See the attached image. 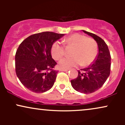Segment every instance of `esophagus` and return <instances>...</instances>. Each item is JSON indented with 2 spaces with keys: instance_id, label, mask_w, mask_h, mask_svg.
I'll use <instances>...</instances> for the list:
<instances>
[{
  "instance_id": "34e87169",
  "label": "esophagus",
  "mask_w": 125,
  "mask_h": 125,
  "mask_svg": "<svg viewBox=\"0 0 125 125\" xmlns=\"http://www.w3.org/2000/svg\"><path fill=\"white\" fill-rule=\"evenodd\" d=\"M69 69H61V71L67 72V71H69Z\"/></svg>"
}]
</instances>
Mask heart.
I'll return each mask as SVG.
<instances>
[{
  "label": "heart",
  "mask_w": 125,
  "mask_h": 125,
  "mask_svg": "<svg viewBox=\"0 0 125 125\" xmlns=\"http://www.w3.org/2000/svg\"><path fill=\"white\" fill-rule=\"evenodd\" d=\"M63 43L66 48H72L70 55L71 58H63L59 62L62 69H69L81 64L87 66L94 62L97 56L98 48L96 41L79 33H74L64 39ZM53 58L59 60L64 54L63 46L59 42H55L51 48Z\"/></svg>",
  "instance_id": "heart-1"
}]
</instances>
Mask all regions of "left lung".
Returning <instances> with one entry per match:
<instances>
[{
    "mask_svg": "<svg viewBox=\"0 0 125 125\" xmlns=\"http://www.w3.org/2000/svg\"><path fill=\"white\" fill-rule=\"evenodd\" d=\"M96 42L98 53L94 62L86 68L78 71V76L71 80L73 88L82 94H91L96 91L104 83L110 74L111 57L108 47L98 36L82 30Z\"/></svg>",
    "mask_w": 125,
    "mask_h": 125,
    "instance_id": "left-lung-1",
    "label": "left lung"
}]
</instances>
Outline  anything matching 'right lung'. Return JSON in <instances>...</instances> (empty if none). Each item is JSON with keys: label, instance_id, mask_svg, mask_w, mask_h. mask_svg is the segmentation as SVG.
<instances>
[{"label": "right lung", "instance_id": "1", "mask_svg": "<svg viewBox=\"0 0 125 125\" xmlns=\"http://www.w3.org/2000/svg\"><path fill=\"white\" fill-rule=\"evenodd\" d=\"M64 34L44 31L34 34L20 44L15 55L16 73L24 86L35 93H43L53 86L58 71L52 58V44Z\"/></svg>", "mask_w": 125, "mask_h": 125}]
</instances>
